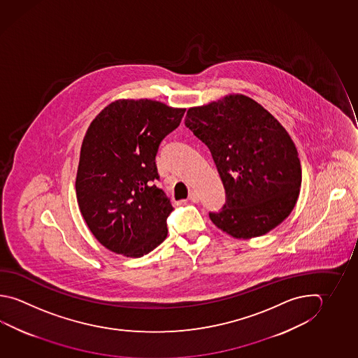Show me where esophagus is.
Returning a JSON list of instances; mask_svg holds the SVG:
<instances>
[{
	"label": "esophagus",
	"instance_id": "esophagus-1",
	"mask_svg": "<svg viewBox=\"0 0 358 358\" xmlns=\"http://www.w3.org/2000/svg\"><path fill=\"white\" fill-rule=\"evenodd\" d=\"M189 200L192 201V203H199L200 201V196L197 192H191L189 196Z\"/></svg>",
	"mask_w": 358,
	"mask_h": 358
}]
</instances>
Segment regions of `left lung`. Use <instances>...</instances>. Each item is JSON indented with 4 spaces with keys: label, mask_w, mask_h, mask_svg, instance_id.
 Wrapping results in <instances>:
<instances>
[{
    "label": "left lung",
    "mask_w": 358,
    "mask_h": 358,
    "mask_svg": "<svg viewBox=\"0 0 358 358\" xmlns=\"http://www.w3.org/2000/svg\"><path fill=\"white\" fill-rule=\"evenodd\" d=\"M185 125L208 145L225 189L219 229L239 239L264 236L290 215L300 192L301 166L282 125L244 94L187 110Z\"/></svg>",
    "instance_id": "8db88e82"
}]
</instances>
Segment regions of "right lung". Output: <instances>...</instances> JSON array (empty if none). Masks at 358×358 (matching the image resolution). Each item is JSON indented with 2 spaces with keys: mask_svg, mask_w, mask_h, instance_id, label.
I'll return each mask as SVG.
<instances>
[{
  "mask_svg": "<svg viewBox=\"0 0 358 358\" xmlns=\"http://www.w3.org/2000/svg\"><path fill=\"white\" fill-rule=\"evenodd\" d=\"M183 114L147 99L117 100L90 124L76 194L88 228L111 252L142 257L166 239L173 206L157 186L155 155Z\"/></svg>",
  "mask_w": 358,
  "mask_h": 358,
  "instance_id": "right-lung-1",
  "label": "right lung"
}]
</instances>
